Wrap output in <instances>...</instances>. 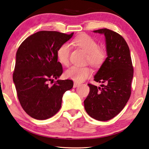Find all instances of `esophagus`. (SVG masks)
Here are the masks:
<instances>
[{"label":"esophagus","mask_w":149,"mask_h":149,"mask_svg":"<svg viewBox=\"0 0 149 149\" xmlns=\"http://www.w3.org/2000/svg\"><path fill=\"white\" fill-rule=\"evenodd\" d=\"M79 85V84H78V83H74V88H76V87H77Z\"/></svg>","instance_id":"obj_1"}]
</instances>
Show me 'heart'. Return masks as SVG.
Instances as JSON below:
<instances>
[{"label": "heart", "instance_id": "obj_1", "mask_svg": "<svg viewBox=\"0 0 149 149\" xmlns=\"http://www.w3.org/2000/svg\"><path fill=\"white\" fill-rule=\"evenodd\" d=\"M72 44L77 45L87 53V60L93 66H101L105 58L104 51L98 48L97 42L91 36L86 34L77 36L72 41ZM70 46L67 43L62 44L58 47L56 55L60 63L64 66L69 64ZM91 74V70L88 67H79L73 66L65 72V76L74 80L76 83H81Z\"/></svg>", "mask_w": 149, "mask_h": 149}]
</instances>
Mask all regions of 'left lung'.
<instances>
[{
	"mask_svg": "<svg viewBox=\"0 0 149 149\" xmlns=\"http://www.w3.org/2000/svg\"><path fill=\"white\" fill-rule=\"evenodd\" d=\"M104 34L107 58L94 77L102 87L88 84L90 92L84 101L86 112L94 119L106 121L117 115L131 95L133 79L130 49L119 34L107 29L94 31Z\"/></svg>",
	"mask_w": 149,
	"mask_h": 149,
	"instance_id": "8db88e82",
	"label": "left lung"
}]
</instances>
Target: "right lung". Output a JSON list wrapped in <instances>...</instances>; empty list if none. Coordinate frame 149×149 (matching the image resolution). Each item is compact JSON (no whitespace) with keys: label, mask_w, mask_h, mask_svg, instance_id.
Masks as SVG:
<instances>
[{"label":"right lung","mask_w":149,"mask_h":149,"mask_svg":"<svg viewBox=\"0 0 149 149\" xmlns=\"http://www.w3.org/2000/svg\"><path fill=\"white\" fill-rule=\"evenodd\" d=\"M73 34L39 31L18 48L13 81L21 107L35 119L45 120L55 115L61 107L63 94L73 87V81L58 79L63 71L56 55L58 47ZM54 79L58 81L49 85Z\"/></svg>","instance_id":"obj_1"}]
</instances>
